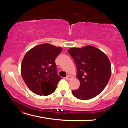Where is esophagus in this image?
Returning <instances> with one entry per match:
<instances>
[{"mask_svg": "<svg viewBox=\"0 0 128 128\" xmlns=\"http://www.w3.org/2000/svg\"><path fill=\"white\" fill-rule=\"evenodd\" d=\"M72 78V76H70V75H68V76H67L66 77V80H68V81H69V80H71Z\"/></svg>", "mask_w": 128, "mask_h": 128, "instance_id": "esophagus-1", "label": "esophagus"}]
</instances>
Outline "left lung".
<instances>
[{"label": "left lung", "mask_w": 128, "mask_h": 128, "mask_svg": "<svg viewBox=\"0 0 128 128\" xmlns=\"http://www.w3.org/2000/svg\"><path fill=\"white\" fill-rule=\"evenodd\" d=\"M68 51L76 65L77 78L80 82L79 88L72 91L73 95L83 100L94 98L104 90L111 77L108 56L92 46L73 47Z\"/></svg>", "instance_id": "obj_1"}]
</instances>
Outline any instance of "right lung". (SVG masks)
<instances>
[{"mask_svg":"<svg viewBox=\"0 0 128 128\" xmlns=\"http://www.w3.org/2000/svg\"><path fill=\"white\" fill-rule=\"evenodd\" d=\"M62 48L49 43L36 45L25 54L21 74L28 88L38 95H49L55 92L62 79L56 73L55 59Z\"/></svg>","mask_w":128,"mask_h":128,"instance_id":"obj_1","label":"right lung"}]
</instances>
